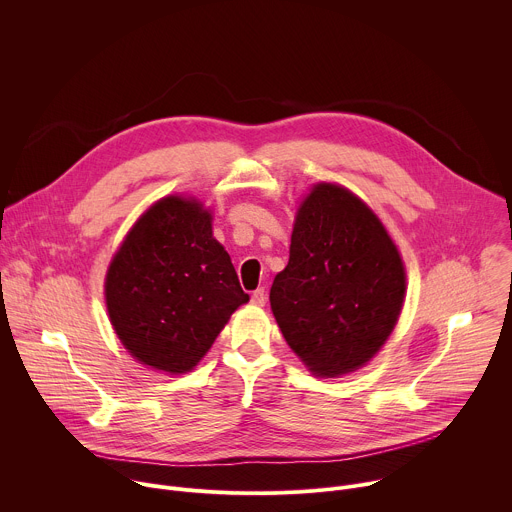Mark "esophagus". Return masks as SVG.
<instances>
[{
    "instance_id": "obj_1",
    "label": "esophagus",
    "mask_w": 512,
    "mask_h": 512,
    "mask_svg": "<svg viewBox=\"0 0 512 512\" xmlns=\"http://www.w3.org/2000/svg\"><path fill=\"white\" fill-rule=\"evenodd\" d=\"M265 302H267V294H265V289H263V287L255 289L253 294H251V304H255V306H265Z\"/></svg>"
}]
</instances>
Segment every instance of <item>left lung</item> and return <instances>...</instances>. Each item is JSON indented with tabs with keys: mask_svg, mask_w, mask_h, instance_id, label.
Instances as JSON below:
<instances>
[{
	"mask_svg": "<svg viewBox=\"0 0 512 512\" xmlns=\"http://www.w3.org/2000/svg\"><path fill=\"white\" fill-rule=\"evenodd\" d=\"M405 294L403 257L377 212L336 182H316L269 291L287 346L314 377L350 375L385 346Z\"/></svg>",
	"mask_w": 512,
	"mask_h": 512,
	"instance_id": "left-lung-1",
	"label": "left lung"
}]
</instances>
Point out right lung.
Wrapping results in <instances>:
<instances>
[{
	"label": "right lung",
	"mask_w": 512,
	"mask_h": 512,
	"mask_svg": "<svg viewBox=\"0 0 512 512\" xmlns=\"http://www.w3.org/2000/svg\"><path fill=\"white\" fill-rule=\"evenodd\" d=\"M212 210L168 194L127 231L105 273V306L123 348L164 375L190 373L247 304Z\"/></svg>",
	"instance_id": "add662e5"
}]
</instances>
